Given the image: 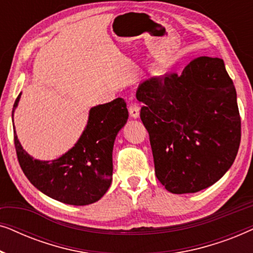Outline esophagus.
Instances as JSON below:
<instances>
[{"instance_id":"obj_1","label":"esophagus","mask_w":253,"mask_h":253,"mask_svg":"<svg viewBox=\"0 0 253 253\" xmlns=\"http://www.w3.org/2000/svg\"><path fill=\"white\" fill-rule=\"evenodd\" d=\"M129 113L131 117L138 119V117H139V105H138L137 102H131L129 106Z\"/></svg>"}]
</instances>
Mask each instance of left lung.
<instances>
[{
    "label": "left lung",
    "instance_id": "obj_1",
    "mask_svg": "<svg viewBox=\"0 0 253 253\" xmlns=\"http://www.w3.org/2000/svg\"><path fill=\"white\" fill-rule=\"evenodd\" d=\"M150 134L155 175L171 193L198 192L219 181L241 143L236 89L221 58L200 56L137 91Z\"/></svg>",
    "mask_w": 253,
    "mask_h": 253
}]
</instances>
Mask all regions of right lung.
Here are the masks:
<instances>
[{
	"mask_svg": "<svg viewBox=\"0 0 253 253\" xmlns=\"http://www.w3.org/2000/svg\"><path fill=\"white\" fill-rule=\"evenodd\" d=\"M19 98L20 94L13 109ZM127 116L126 102L122 98L93 107L89 110L87 126L77 144L53 161L31 158L13 131L20 168L37 189L55 200L76 206L98 202L112 183L114 140Z\"/></svg>",
	"mask_w": 253,
	"mask_h": 253,
	"instance_id": "right-lung-1",
	"label": "right lung"
}]
</instances>
